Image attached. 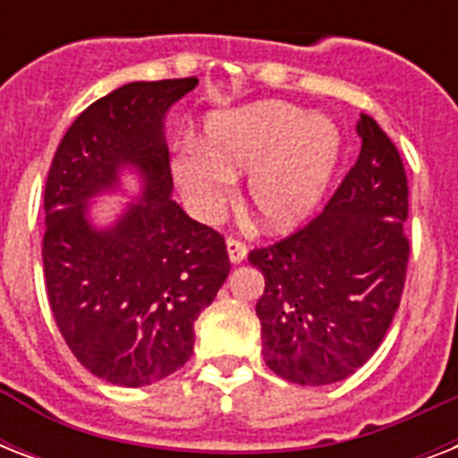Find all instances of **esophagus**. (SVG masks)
I'll use <instances>...</instances> for the list:
<instances>
[{
  "instance_id": "obj_1",
  "label": "esophagus",
  "mask_w": 458,
  "mask_h": 458,
  "mask_svg": "<svg viewBox=\"0 0 458 458\" xmlns=\"http://www.w3.org/2000/svg\"><path fill=\"white\" fill-rule=\"evenodd\" d=\"M228 257L233 264H242L244 257H247V244H244L242 240L228 237Z\"/></svg>"
}]
</instances>
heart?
<instances>
[{"label":"heart","mask_w":458,"mask_h":458,"mask_svg":"<svg viewBox=\"0 0 458 458\" xmlns=\"http://www.w3.org/2000/svg\"><path fill=\"white\" fill-rule=\"evenodd\" d=\"M340 154L333 121L304 109L261 102L216 114L207 123V145L187 140L173 157V175L201 218L218 216L235 175L250 173L247 201L271 230H290L323 197Z\"/></svg>","instance_id":"obj_1"}]
</instances>
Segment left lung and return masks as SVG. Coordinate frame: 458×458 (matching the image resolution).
Here are the masks:
<instances>
[{"label":"left lung","mask_w":458,"mask_h":458,"mask_svg":"<svg viewBox=\"0 0 458 458\" xmlns=\"http://www.w3.org/2000/svg\"><path fill=\"white\" fill-rule=\"evenodd\" d=\"M361 152L304 228L250 251L266 366L297 385L349 377L380 347L404 293L409 182L397 147L370 116Z\"/></svg>","instance_id":"obj_1"}]
</instances>
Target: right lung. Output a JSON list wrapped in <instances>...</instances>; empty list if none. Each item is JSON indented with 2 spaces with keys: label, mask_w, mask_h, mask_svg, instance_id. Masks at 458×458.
Here are the masks:
<instances>
[{
  "label": "right lung",
  "mask_w": 458,
  "mask_h": 458,
  "mask_svg": "<svg viewBox=\"0 0 458 458\" xmlns=\"http://www.w3.org/2000/svg\"><path fill=\"white\" fill-rule=\"evenodd\" d=\"M197 78L128 82L75 118L45 185L47 300L68 349L97 377L142 387L192 356L194 320L230 273L225 240L171 199L164 116ZM146 178L143 199L106 231L87 199L121 165Z\"/></svg>",
  "instance_id": "obj_1"
}]
</instances>
